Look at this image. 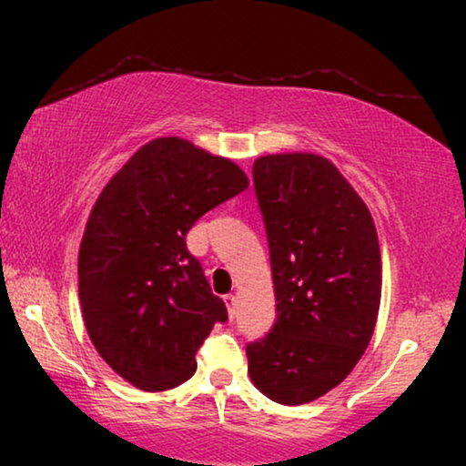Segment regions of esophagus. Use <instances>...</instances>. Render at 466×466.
I'll use <instances>...</instances> for the list:
<instances>
[{"instance_id":"obj_1","label":"esophagus","mask_w":466,"mask_h":466,"mask_svg":"<svg viewBox=\"0 0 466 466\" xmlns=\"http://www.w3.org/2000/svg\"><path fill=\"white\" fill-rule=\"evenodd\" d=\"M225 305H227V311H228V318H235V314H238V299H235V295H225Z\"/></svg>"}]
</instances>
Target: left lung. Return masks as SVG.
I'll return each instance as SVG.
<instances>
[{"mask_svg": "<svg viewBox=\"0 0 466 466\" xmlns=\"http://www.w3.org/2000/svg\"><path fill=\"white\" fill-rule=\"evenodd\" d=\"M252 177L278 316L246 346L248 373L276 403L303 405L341 384L371 341L381 297L378 233L327 158L260 157Z\"/></svg>", "mask_w": 466, "mask_h": 466, "instance_id": "left-lung-1", "label": "left lung"}]
</instances>
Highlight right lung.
<instances>
[{
  "mask_svg": "<svg viewBox=\"0 0 466 466\" xmlns=\"http://www.w3.org/2000/svg\"><path fill=\"white\" fill-rule=\"evenodd\" d=\"M246 188L228 158L158 137L101 190L80 244L82 316L101 359L133 386L158 392L187 381L209 330L228 320L187 233Z\"/></svg>",
  "mask_w": 466,
  "mask_h": 466,
  "instance_id": "right-lung-1",
  "label": "right lung"
}]
</instances>
